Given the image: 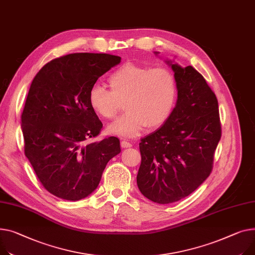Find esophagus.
Masks as SVG:
<instances>
[{
	"instance_id": "esophagus-1",
	"label": "esophagus",
	"mask_w": 255,
	"mask_h": 255,
	"mask_svg": "<svg viewBox=\"0 0 255 255\" xmlns=\"http://www.w3.org/2000/svg\"><path fill=\"white\" fill-rule=\"evenodd\" d=\"M121 146L122 147H131L132 146V143L131 142H129V141H127V140H125V139H123L122 141H121Z\"/></svg>"
}]
</instances>
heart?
Masks as SVG:
<instances>
[{
  "instance_id": "heart-1",
  "label": "heart",
  "mask_w": 255,
  "mask_h": 255,
  "mask_svg": "<svg viewBox=\"0 0 255 255\" xmlns=\"http://www.w3.org/2000/svg\"><path fill=\"white\" fill-rule=\"evenodd\" d=\"M111 90L94 84L88 93L92 111L112 120L125 103L126 113L109 126L112 134L135 137L149 129L163 126L171 117L177 101L176 77L165 66L126 62L109 77Z\"/></svg>"
}]
</instances>
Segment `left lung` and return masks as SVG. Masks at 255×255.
Masks as SVG:
<instances>
[{
  "mask_svg": "<svg viewBox=\"0 0 255 255\" xmlns=\"http://www.w3.org/2000/svg\"><path fill=\"white\" fill-rule=\"evenodd\" d=\"M170 63L176 77L177 103L169 120L140 139L137 185L141 194L169 204L192 194L211 173L222 137L218 101L192 65Z\"/></svg>",
  "mask_w": 255,
  "mask_h": 255,
  "instance_id": "1",
  "label": "left lung"
}]
</instances>
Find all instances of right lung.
Listing matches in <instances>:
<instances>
[{
  "instance_id": "1",
  "label": "right lung",
  "mask_w": 255,
  "mask_h": 255,
  "mask_svg": "<svg viewBox=\"0 0 255 255\" xmlns=\"http://www.w3.org/2000/svg\"><path fill=\"white\" fill-rule=\"evenodd\" d=\"M120 62L107 53H73L51 60L33 78L21 114L24 154L50 194L69 201L87 197L121 151L115 136L88 142L103 128L89 90Z\"/></svg>"
}]
</instances>
